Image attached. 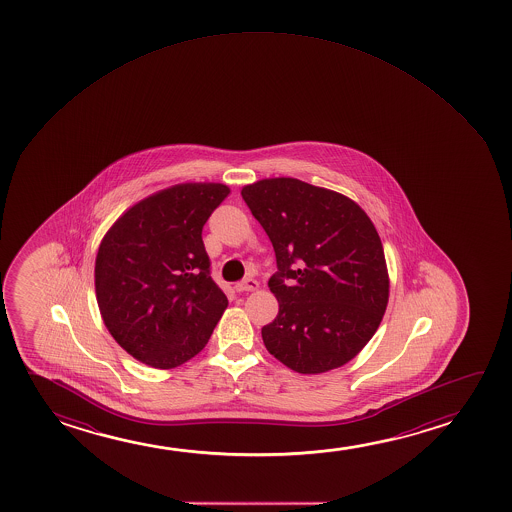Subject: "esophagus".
<instances>
[{"mask_svg": "<svg viewBox=\"0 0 512 512\" xmlns=\"http://www.w3.org/2000/svg\"><path fill=\"white\" fill-rule=\"evenodd\" d=\"M234 288L238 290V292H250V290H257L259 288V283L253 280V278H245V280L238 281Z\"/></svg>", "mask_w": 512, "mask_h": 512, "instance_id": "34e87169", "label": "esophagus"}]
</instances>
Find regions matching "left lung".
<instances>
[{
  "mask_svg": "<svg viewBox=\"0 0 512 512\" xmlns=\"http://www.w3.org/2000/svg\"><path fill=\"white\" fill-rule=\"evenodd\" d=\"M273 243L280 302L262 327L267 351L301 374L350 362L378 330L388 304V271L376 227L334 190L269 178L241 190Z\"/></svg>",
  "mask_w": 512,
  "mask_h": 512,
  "instance_id": "8db88e82",
  "label": "left lung"
}]
</instances>
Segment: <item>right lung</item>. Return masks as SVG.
<instances>
[{
  "label": "right lung",
  "instance_id": "1",
  "mask_svg": "<svg viewBox=\"0 0 512 512\" xmlns=\"http://www.w3.org/2000/svg\"><path fill=\"white\" fill-rule=\"evenodd\" d=\"M229 187L180 183L110 227L96 257V299L113 339L143 364L173 369L203 350L227 297L211 278L203 227Z\"/></svg>",
  "mask_w": 512,
  "mask_h": 512
}]
</instances>
